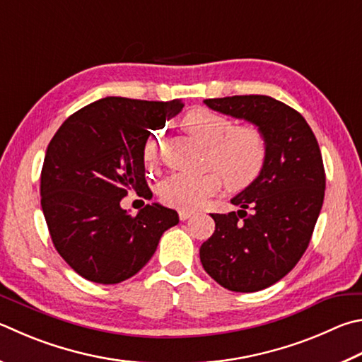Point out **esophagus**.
<instances>
[{
    "label": "esophagus",
    "instance_id": "1",
    "mask_svg": "<svg viewBox=\"0 0 362 362\" xmlns=\"http://www.w3.org/2000/svg\"><path fill=\"white\" fill-rule=\"evenodd\" d=\"M194 212H192V210H185V209H180L179 210V218L180 220H188L189 216H192Z\"/></svg>",
    "mask_w": 362,
    "mask_h": 362
}]
</instances>
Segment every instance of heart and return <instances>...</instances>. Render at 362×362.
Returning <instances> with one entry per match:
<instances>
[{
	"mask_svg": "<svg viewBox=\"0 0 362 362\" xmlns=\"http://www.w3.org/2000/svg\"><path fill=\"white\" fill-rule=\"evenodd\" d=\"M182 124L194 139L207 147L206 164L218 170L229 188H245L262 173L267 158V144L255 124L233 127L228 117L202 107L189 110L183 117ZM160 139V133L147 139V160L156 156ZM218 188L220 177L212 170L174 174L160 185V198L168 206L193 210L201 207Z\"/></svg>",
	"mask_w": 362,
	"mask_h": 362,
	"instance_id": "1",
	"label": "heart"
}]
</instances>
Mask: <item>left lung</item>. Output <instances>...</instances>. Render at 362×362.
I'll return each mask as SVG.
<instances>
[{
  "instance_id": "8db88e82",
  "label": "left lung",
  "mask_w": 362,
  "mask_h": 362,
  "mask_svg": "<svg viewBox=\"0 0 362 362\" xmlns=\"http://www.w3.org/2000/svg\"><path fill=\"white\" fill-rule=\"evenodd\" d=\"M204 103L258 127L267 158L258 179L231 199L238 212L212 214L215 231L199 248L202 267L226 290H264L298 264L312 239L326 188L317 137L298 110L271 96Z\"/></svg>"
}]
</instances>
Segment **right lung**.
I'll use <instances>...</instances> for the list:
<instances>
[{
    "instance_id": "add662e5",
    "label": "right lung",
    "mask_w": 362,
    "mask_h": 362,
    "mask_svg": "<svg viewBox=\"0 0 362 362\" xmlns=\"http://www.w3.org/2000/svg\"><path fill=\"white\" fill-rule=\"evenodd\" d=\"M183 109L107 96L78 109L57 131L45 152L41 206L62 258L95 284L133 277L152 258L163 233L179 223L175 210L147 204L137 215L123 210L129 192L148 194L144 150L150 131Z\"/></svg>"
}]
</instances>
